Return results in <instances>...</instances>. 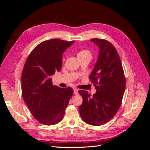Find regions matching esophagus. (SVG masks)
I'll list each match as a JSON object with an SVG mask.
<instances>
[{"label":"esophagus","mask_w":150,"mask_h":150,"mask_svg":"<svg viewBox=\"0 0 150 150\" xmlns=\"http://www.w3.org/2000/svg\"><path fill=\"white\" fill-rule=\"evenodd\" d=\"M74 94L75 95H78V90L76 88H74Z\"/></svg>","instance_id":"34e87169"}]
</instances>
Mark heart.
<instances>
[{"mask_svg":"<svg viewBox=\"0 0 150 150\" xmlns=\"http://www.w3.org/2000/svg\"><path fill=\"white\" fill-rule=\"evenodd\" d=\"M86 54H91V53L88 51H87V50H81V51H80L78 52V56H84V55H86Z\"/></svg>","mask_w":150,"mask_h":150,"instance_id":"1","label":"heart"}]
</instances>
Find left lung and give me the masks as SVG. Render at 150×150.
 Segmentation results:
<instances>
[{
  "label": "left lung",
  "instance_id": "1",
  "mask_svg": "<svg viewBox=\"0 0 150 150\" xmlns=\"http://www.w3.org/2000/svg\"><path fill=\"white\" fill-rule=\"evenodd\" d=\"M91 40L99 48L98 59L89 78L96 93L92 96L88 91L79 90L83 100L79 110L86 123L101 126L110 121L120 109L126 79L115 46L105 39L94 38Z\"/></svg>",
  "mask_w": 150,
  "mask_h": 150
}]
</instances>
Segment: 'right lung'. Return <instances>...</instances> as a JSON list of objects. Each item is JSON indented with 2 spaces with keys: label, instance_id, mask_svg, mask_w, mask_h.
Wrapping results in <instances>:
<instances>
[{
  "label": "right lung",
  "instance_id": "add662e5",
  "mask_svg": "<svg viewBox=\"0 0 150 150\" xmlns=\"http://www.w3.org/2000/svg\"><path fill=\"white\" fill-rule=\"evenodd\" d=\"M74 42L59 39L45 40L36 46L22 72V95L32 115L44 125L59 122L74 91L52 84L51 76L62 67V54Z\"/></svg>",
  "mask_w": 150,
  "mask_h": 150
}]
</instances>
